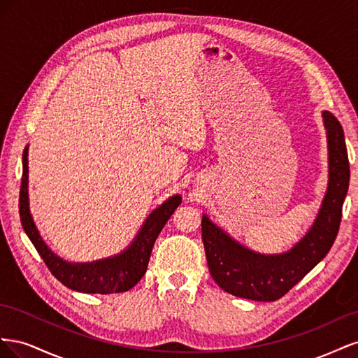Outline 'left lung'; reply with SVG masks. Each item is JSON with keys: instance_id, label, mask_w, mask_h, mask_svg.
<instances>
[{"instance_id": "obj_1", "label": "left lung", "mask_w": 358, "mask_h": 358, "mask_svg": "<svg viewBox=\"0 0 358 358\" xmlns=\"http://www.w3.org/2000/svg\"><path fill=\"white\" fill-rule=\"evenodd\" d=\"M322 119L329 143V187L315 222L289 251L278 255L254 252L203 215L201 237L209 272L230 294L255 301L280 299L327 255L336 241L350 185V161L341 122L327 110Z\"/></svg>"}]
</instances>
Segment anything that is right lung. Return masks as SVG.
I'll use <instances>...</instances> for the list:
<instances>
[{"label":"right lung","mask_w":358,"mask_h":358,"mask_svg":"<svg viewBox=\"0 0 358 358\" xmlns=\"http://www.w3.org/2000/svg\"><path fill=\"white\" fill-rule=\"evenodd\" d=\"M22 164V183H20L19 194L20 221L29 241L36 246L52 275L67 288L88 292V294H112V292H124L133 288L143 278L157 237L180 204V196L170 197L150 213L136 239L121 254L92 263H69L50 251L45 241L41 239L29 213L28 148L24 150Z\"/></svg>","instance_id":"add662e5"}]
</instances>
